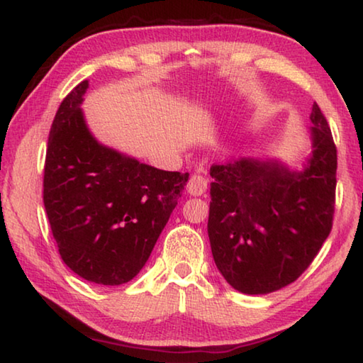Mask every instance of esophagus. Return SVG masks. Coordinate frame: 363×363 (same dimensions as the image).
<instances>
[{
	"instance_id": "obj_1",
	"label": "esophagus",
	"mask_w": 363,
	"mask_h": 363,
	"mask_svg": "<svg viewBox=\"0 0 363 363\" xmlns=\"http://www.w3.org/2000/svg\"><path fill=\"white\" fill-rule=\"evenodd\" d=\"M208 187V179L201 174H194L187 182V192L194 196L203 195Z\"/></svg>"
}]
</instances>
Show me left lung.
<instances>
[{"label": "left lung", "mask_w": 363, "mask_h": 363, "mask_svg": "<svg viewBox=\"0 0 363 363\" xmlns=\"http://www.w3.org/2000/svg\"><path fill=\"white\" fill-rule=\"evenodd\" d=\"M311 123V153L301 169L262 158H240L210 169L211 253L237 291L267 294L290 285L330 235L336 145L315 102Z\"/></svg>", "instance_id": "obj_1"}]
</instances>
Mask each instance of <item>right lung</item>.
<instances>
[{"label":"right lung","mask_w":363,"mask_h":363,"mask_svg":"<svg viewBox=\"0 0 363 363\" xmlns=\"http://www.w3.org/2000/svg\"><path fill=\"white\" fill-rule=\"evenodd\" d=\"M88 79L60 104L49 131L43 201L62 261L79 277L121 285L145 266L189 181L101 144L82 104Z\"/></svg>","instance_id":"add662e5"}]
</instances>
